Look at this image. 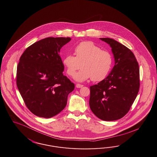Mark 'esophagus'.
I'll return each instance as SVG.
<instances>
[{"mask_svg": "<svg viewBox=\"0 0 157 157\" xmlns=\"http://www.w3.org/2000/svg\"><path fill=\"white\" fill-rule=\"evenodd\" d=\"M83 86V85L79 84V83H78V84H76V87L77 88H82Z\"/></svg>", "mask_w": 157, "mask_h": 157, "instance_id": "esophagus-1", "label": "esophagus"}]
</instances>
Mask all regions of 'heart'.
I'll return each instance as SVG.
<instances>
[{
    "mask_svg": "<svg viewBox=\"0 0 157 157\" xmlns=\"http://www.w3.org/2000/svg\"><path fill=\"white\" fill-rule=\"evenodd\" d=\"M75 56L67 54L63 57V63L67 74L73 76L80 68L82 69L74 75L77 82H84L92 78V81L99 82L106 78L112 69L113 56L106 50L90 41H83L74 49Z\"/></svg>",
    "mask_w": 157,
    "mask_h": 157,
    "instance_id": "obj_1",
    "label": "heart"
}]
</instances>
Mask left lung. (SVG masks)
Masks as SVG:
<instances>
[{
	"mask_svg": "<svg viewBox=\"0 0 157 157\" xmlns=\"http://www.w3.org/2000/svg\"><path fill=\"white\" fill-rule=\"evenodd\" d=\"M112 48L114 66L103 81L90 87L89 106L99 119L114 121L124 116L138 94L140 70L132 51L110 38H100Z\"/></svg>",
	"mask_w": 157,
	"mask_h": 157,
	"instance_id": "left-lung-1",
	"label": "left lung"
}]
</instances>
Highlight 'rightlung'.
<instances>
[{
    "label": "right lung",
    "instance_id": "add662e5",
    "mask_svg": "<svg viewBox=\"0 0 157 157\" xmlns=\"http://www.w3.org/2000/svg\"><path fill=\"white\" fill-rule=\"evenodd\" d=\"M69 37H47L29 47L20 58L16 83L26 106L36 116L50 118L66 106L75 85L63 75L59 52Z\"/></svg>",
    "mask_w": 157,
    "mask_h": 157
}]
</instances>
